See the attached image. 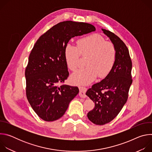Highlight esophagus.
<instances>
[{
    "label": "esophagus",
    "instance_id": "obj_1",
    "mask_svg": "<svg viewBox=\"0 0 152 152\" xmlns=\"http://www.w3.org/2000/svg\"><path fill=\"white\" fill-rule=\"evenodd\" d=\"M79 96L82 98H85L86 97L85 93L86 90H87V88L86 87H84V86H79Z\"/></svg>",
    "mask_w": 152,
    "mask_h": 152
}]
</instances>
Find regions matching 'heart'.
Instances as JSON below:
<instances>
[{
	"label": "heart",
	"instance_id": "b5f03b06",
	"mask_svg": "<svg viewBox=\"0 0 152 152\" xmlns=\"http://www.w3.org/2000/svg\"><path fill=\"white\" fill-rule=\"evenodd\" d=\"M80 54L88 56L85 59L86 67L76 71L70 77L72 83L79 85L88 84L97 76L106 77L112 70L117 56L113 43L105 41L103 37L96 34L79 39L77 47L70 43L65 46V60L70 70L77 69Z\"/></svg>",
	"mask_w": 152,
	"mask_h": 152
}]
</instances>
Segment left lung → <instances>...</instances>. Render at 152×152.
<instances>
[{"label":"left lung","instance_id":"left-lung-1","mask_svg":"<svg viewBox=\"0 0 152 152\" xmlns=\"http://www.w3.org/2000/svg\"><path fill=\"white\" fill-rule=\"evenodd\" d=\"M102 30L113 43L117 56L111 72L86 93L95 103L94 108L87 114V117L97 125L110 123L117 117L127 100L129 90L132 83V64L127 46L113 32L104 29Z\"/></svg>","mask_w":152,"mask_h":152}]
</instances>
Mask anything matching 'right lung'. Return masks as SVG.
Here are the masks:
<instances>
[{
    "instance_id": "obj_1",
    "label": "right lung",
    "mask_w": 152,
    "mask_h": 152,
    "mask_svg": "<svg viewBox=\"0 0 152 152\" xmlns=\"http://www.w3.org/2000/svg\"><path fill=\"white\" fill-rule=\"evenodd\" d=\"M95 31L89 23L65 21L53 26L35 42L25 70L26 93L32 109L43 120L53 121L62 117L79 93L77 86L58 85L69 75L65 46L72 38Z\"/></svg>"
}]
</instances>
